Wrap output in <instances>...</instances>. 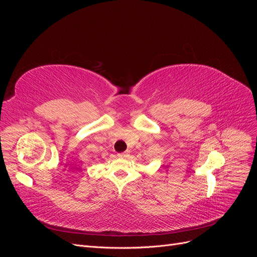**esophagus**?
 I'll return each instance as SVG.
<instances>
[{
  "label": "esophagus",
  "instance_id": "esophagus-1",
  "mask_svg": "<svg viewBox=\"0 0 257 257\" xmlns=\"http://www.w3.org/2000/svg\"><path fill=\"white\" fill-rule=\"evenodd\" d=\"M128 154H130V152L128 151H125V152H123V153H120V154H118L120 158H127L128 157Z\"/></svg>",
  "mask_w": 257,
  "mask_h": 257
}]
</instances>
